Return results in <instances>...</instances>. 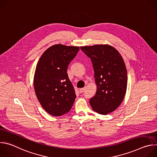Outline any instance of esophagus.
Listing matches in <instances>:
<instances>
[{"instance_id": "esophagus-1", "label": "esophagus", "mask_w": 157, "mask_h": 157, "mask_svg": "<svg viewBox=\"0 0 157 157\" xmlns=\"http://www.w3.org/2000/svg\"><path fill=\"white\" fill-rule=\"evenodd\" d=\"M85 89H86V87L81 88V89H79V92H80L81 93H83V92L85 91Z\"/></svg>"}]
</instances>
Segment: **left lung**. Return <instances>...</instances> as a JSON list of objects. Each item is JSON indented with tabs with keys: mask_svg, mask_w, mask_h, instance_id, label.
<instances>
[{
	"mask_svg": "<svg viewBox=\"0 0 157 157\" xmlns=\"http://www.w3.org/2000/svg\"><path fill=\"white\" fill-rule=\"evenodd\" d=\"M81 50L91 59L97 85L96 93L89 102L96 113L107 115L121 105L125 95V64L119 52L110 45L81 47Z\"/></svg>",
	"mask_w": 157,
	"mask_h": 157,
	"instance_id": "1",
	"label": "left lung"
}]
</instances>
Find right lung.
I'll return each mask as SVG.
<instances>
[{
    "label": "right lung",
    "mask_w": 157,
    "mask_h": 157,
    "mask_svg": "<svg viewBox=\"0 0 157 157\" xmlns=\"http://www.w3.org/2000/svg\"><path fill=\"white\" fill-rule=\"evenodd\" d=\"M79 50L78 47L55 44L43 53L37 63L35 91L42 107L53 116L68 113L76 98L67 69Z\"/></svg>",
    "instance_id": "obj_1"
}]
</instances>
